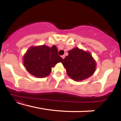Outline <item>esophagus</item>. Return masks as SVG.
Returning a JSON list of instances; mask_svg holds the SVG:
<instances>
[{
	"mask_svg": "<svg viewBox=\"0 0 121 121\" xmlns=\"http://www.w3.org/2000/svg\"><path fill=\"white\" fill-rule=\"evenodd\" d=\"M61 57H62L63 59H64V58H65V55H62V56H61Z\"/></svg>",
	"mask_w": 121,
	"mask_h": 121,
	"instance_id": "obj_1",
	"label": "esophagus"
}]
</instances>
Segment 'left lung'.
Here are the masks:
<instances>
[{
	"label": "left lung",
	"instance_id": "left-lung-1",
	"mask_svg": "<svg viewBox=\"0 0 121 121\" xmlns=\"http://www.w3.org/2000/svg\"><path fill=\"white\" fill-rule=\"evenodd\" d=\"M68 53L62 64L69 77L79 81L91 77L94 73L96 62L90 53L76 47L69 51Z\"/></svg>",
	"mask_w": 121,
	"mask_h": 121
}]
</instances>
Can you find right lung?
<instances>
[{"label": "right lung", "mask_w": 121, "mask_h": 121, "mask_svg": "<svg viewBox=\"0 0 121 121\" xmlns=\"http://www.w3.org/2000/svg\"><path fill=\"white\" fill-rule=\"evenodd\" d=\"M55 45L50 48L45 45L32 47L28 49L23 57V64L30 74L39 78L48 76L51 68L63 59L57 53Z\"/></svg>", "instance_id": "add662e5"}]
</instances>
